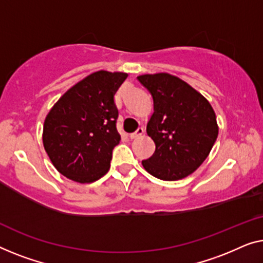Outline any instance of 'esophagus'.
I'll list each match as a JSON object with an SVG mask.
<instances>
[{
  "label": "esophagus",
  "instance_id": "esophagus-1",
  "mask_svg": "<svg viewBox=\"0 0 263 263\" xmlns=\"http://www.w3.org/2000/svg\"><path fill=\"white\" fill-rule=\"evenodd\" d=\"M143 133H144V128H143V127H138V128H137L136 132L131 133L130 138H131V139H136V138H138V137L142 136Z\"/></svg>",
  "mask_w": 263,
  "mask_h": 263
}]
</instances>
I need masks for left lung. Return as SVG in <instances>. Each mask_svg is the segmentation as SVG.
<instances>
[{
  "instance_id": "obj_1",
  "label": "left lung",
  "mask_w": 263,
  "mask_h": 263,
  "mask_svg": "<svg viewBox=\"0 0 263 263\" xmlns=\"http://www.w3.org/2000/svg\"><path fill=\"white\" fill-rule=\"evenodd\" d=\"M154 99L146 133L155 142L144 169L164 181L181 180L202 164L218 137L216 113L198 90L167 72L137 77Z\"/></svg>"
}]
</instances>
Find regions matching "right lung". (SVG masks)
Listing matches in <instances>:
<instances>
[{
    "instance_id": "1",
    "label": "right lung",
    "mask_w": 263,
    "mask_h": 263,
    "mask_svg": "<svg viewBox=\"0 0 263 263\" xmlns=\"http://www.w3.org/2000/svg\"><path fill=\"white\" fill-rule=\"evenodd\" d=\"M126 72L95 71L54 103L44 121L43 144L62 175L79 183H90L109 170L117 131L114 95Z\"/></svg>"
}]
</instances>
